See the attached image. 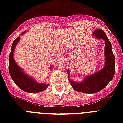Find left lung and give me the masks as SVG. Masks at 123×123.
Masks as SVG:
<instances>
[{
	"label": "left lung",
	"mask_w": 123,
	"mask_h": 123,
	"mask_svg": "<svg viewBox=\"0 0 123 123\" xmlns=\"http://www.w3.org/2000/svg\"><path fill=\"white\" fill-rule=\"evenodd\" d=\"M92 35L98 40L102 39L105 41V64L103 68L91 75H87L81 82H76L70 80V70L68 69L67 72L69 81L74 89L87 94L96 93L103 89L112 80L115 72V56L112 51L111 43L105 33L101 29H96Z\"/></svg>",
	"instance_id": "obj_1"
}]
</instances>
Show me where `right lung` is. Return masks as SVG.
Returning a JSON list of instances; mask_svg holds the SVG:
<instances>
[{"label":"right lung","instance_id":"add662e5","mask_svg":"<svg viewBox=\"0 0 123 123\" xmlns=\"http://www.w3.org/2000/svg\"><path fill=\"white\" fill-rule=\"evenodd\" d=\"M27 31L23 32L21 35H23ZM20 36H18L13 41L12 45L10 54L9 57V73L13 81L17 85L19 88L24 91L29 93H37L39 92L43 91L47 89L48 84L41 83L36 81L33 78L25 73L24 70L15 62L13 58V53L16 45L20 40ZM52 68V66L51 67Z\"/></svg>","mask_w":123,"mask_h":123}]
</instances>
